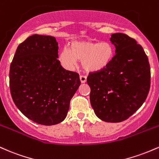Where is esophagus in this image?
Masks as SVG:
<instances>
[{"label":"esophagus","mask_w":159,"mask_h":159,"mask_svg":"<svg viewBox=\"0 0 159 159\" xmlns=\"http://www.w3.org/2000/svg\"><path fill=\"white\" fill-rule=\"evenodd\" d=\"M80 81H81L82 83H85V82H86L87 78H86V76H85L81 75V76H80Z\"/></svg>","instance_id":"esophagus-1"}]
</instances>
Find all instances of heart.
<instances>
[{
  "mask_svg": "<svg viewBox=\"0 0 159 159\" xmlns=\"http://www.w3.org/2000/svg\"><path fill=\"white\" fill-rule=\"evenodd\" d=\"M113 46L107 42L94 43L90 40L74 41L71 48L64 47L58 56L61 65L67 70H73L77 60L82 61L83 68L88 72H98L111 62Z\"/></svg>",
  "mask_w": 159,
  "mask_h": 159,
  "instance_id": "obj_1",
  "label": "heart"
}]
</instances>
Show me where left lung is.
Masks as SVG:
<instances>
[{
  "label": "left lung",
  "instance_id": "left-lung-1",
  "mask_svg": "<svg viewBox=\"0 0 159 159\" xmlns=\"http://www.w3.org/2000/svg\"><path fill=\"white\" fill-rule=\"evenodd\" d=\"M116 55L98 72L89 73L90 102L96 116L107 122L126 120L147 99L151 72L143 49L127 34H112Z\"/></svg>",
  "mask_w": 159,
  "mask_h": 159
}]
</instances>
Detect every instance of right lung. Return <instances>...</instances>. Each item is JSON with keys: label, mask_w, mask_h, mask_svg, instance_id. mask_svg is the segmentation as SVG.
Here are the masks:
<instances>
[{"label": "right lung", "mask_w": 159, "mask_h": 159, "mask_svg": "<svg viewBox=\"0 0 159 159\" xmlns=\"http://www.w3.org/2000/svg\"><path fill=\"white\" fill-rule=\"evenodd\" d=\"M55 37L34 34L18 46L10 68L12 98L22 114L43 125L60 123L80 85V75L61 65Z\"/></svg>", "instance_id": "right-lung-1"}]
</instances>
